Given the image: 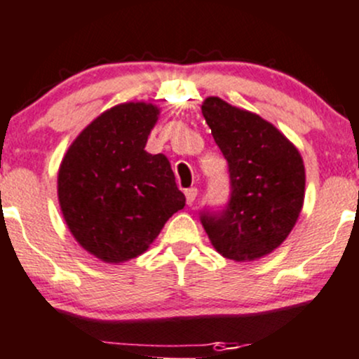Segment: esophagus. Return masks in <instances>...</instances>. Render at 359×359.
Masks as SVG:
<instances>
[{"label": "esophagus", "instance_id": "esophagus-1", "mask_svg": "<svg viewBox=\"0 0 359 359\" xmlns=\"http://www.w3.org/2000/svg\"><path fill=\"white\" fill-rule=\"evenodd\" d=\"M196 194H198V191H196V188H188V190H184V196H187L188 205H191V203L195 202Z\"/></svg>", "mask_w": 359, "mask_h": 359}]
</instances>
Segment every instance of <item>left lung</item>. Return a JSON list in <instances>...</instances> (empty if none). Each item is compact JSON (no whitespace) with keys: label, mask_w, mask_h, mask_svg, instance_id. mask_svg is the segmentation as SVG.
<instances>
[{"label":"left lung","mask_w":359,"mask_h":359,"mask_svg":"<svg viewBox=\"0 0 359 359\" xmlns=\"http://www.w3.org/2000/svg\"><path fill=\"white\" fill-rule=\"evenodd\" d=\"M202 114L231 180L229 202L221 210L200 212L203 229L229 260L269 255L286 240L302 212V156L272 123L222 99L207 97Z\"/></svg>","instance_id":"obj_1"}]
</instances>
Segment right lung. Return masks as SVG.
Returning <instances> with one entry per match:
<instances>
[{
    "mask_svg": "<svg viewBox=\"0 0 359 359\" xmlns=\"http://www.w3.org/2000/svg\"><path fill=\"white\" fill-rule=\"evenodd\" d=\"M154 104L111 107L83 130L61 161L57 198L73 238L107 264L149 248L184 207L168 157L145 144L157 121Z\"/></svg>",
    "mask_w": 359,
    "mask_h": 359,
    "instance_id": "right-lung-1",
    "label": "right lung"
}]
</instances>
